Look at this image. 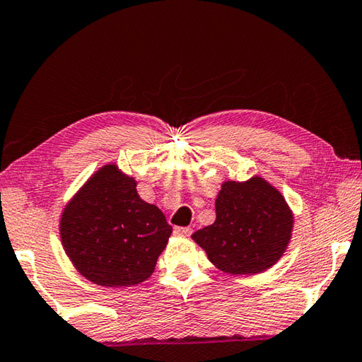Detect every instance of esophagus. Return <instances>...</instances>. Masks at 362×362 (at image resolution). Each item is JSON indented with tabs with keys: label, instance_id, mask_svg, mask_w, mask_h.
I'll use <instances>...</instances> for the list:
<instances>
[{
	"label": "esophagus",
	"instance_id": "34e87169",
	"mask_svg": "<svg viewBox=\"0 0 362 362\" xmlns=\"http://www.w3.org/2000/svg\"><path fill=\"white\" fill-rule=\"evenodd\" d=\"M173 232L176 233V235H182V237H189L192 233V227H175Z\"/></svg>",
	"mask_w": 362,
	"mask_h": 362
}]
</instances>
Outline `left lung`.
<instances>
[{
    "mask_svg": "<svg viewBox=\"0 0 362 362\" xmlns=\"http://www.w3.org/2000/svg\"><path fill=\"white\" fill-rule=\"evenodd\" d=\"M293 211L262 177L226 181L216 199V221L192 233L219 270L255 275L270 269L286 251Z\"/></svg>",
    "mask_w": 362,
    "mask_h": 362,
    "instance_id": "left-lung-1",
    "label": "left lung"
}]
</instances>
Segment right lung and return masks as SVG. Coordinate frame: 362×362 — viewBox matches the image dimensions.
Masks as SVG:
<instances>
[{"label": "right lung", "instance_id": "add662e5", "mask_svg": "<svg viewBox=\"0 0 362 362\" xmlns=\"http://www.w3.org/2000/svg\"><path fill=\"white\" fill-rule=\"evenodd\" d=\"M171 226L136 192V181L105 165L74 195L60 221V237L81 275L100 286L138 284L152 275Z\"/></svg>", "mask_w": 362, "mask_h": 362}]
</instances>
